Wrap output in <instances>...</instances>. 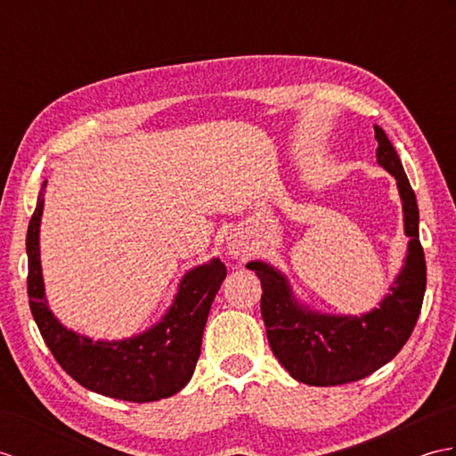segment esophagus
<instances>
[{
	"mask_svg": "<svg viewBox=\"0 0 456 456\" xmlns=\"http://www.w3.org/2000/svg\"><path fill=\"white\" fill-rule=\"evenodd\" d=\"M231 253H235V255H239V247H237V245H233V247H231Z\"/></svg>",
	"mask_w": 456,
	"mask_h": 456,
	"instance_id": "34e87169",
	"label": "esophagus"
}]
</instances>
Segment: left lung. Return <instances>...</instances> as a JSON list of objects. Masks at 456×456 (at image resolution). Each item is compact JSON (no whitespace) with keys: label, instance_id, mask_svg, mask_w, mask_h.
Masks as SVG:
<instances>
[{"label":"left lung","instance_id":"obj_1","mask_svg":"<svg viewBox=\"0 0 456 456\" xmlns=\"http://www.w3.org/2000/svg\"><path fill=\"white\" fill-rule=\"evenodd\" d=\"M378 164L398 180L403 225L410 237L405 266L378 309L361 317L323 315L297 305L286 278L260 260L248 263L263 286L260 314L270 348L297 382L338 386L362 380L390 362L408 343L421 312L425 255L419 243V211L398 152L380 127H374Z\"/></svg>","mask_w":456,"mask_h":456}]
</instances>
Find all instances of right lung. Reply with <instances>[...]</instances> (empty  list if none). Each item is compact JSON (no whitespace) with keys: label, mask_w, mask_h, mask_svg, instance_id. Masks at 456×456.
I'll list each match as a JSON object with an SVG mask.
<instances>
[{"label":"right lung","mask_w":456,"mask_h":456,"mask_svg":"<svg viewBox=\"0 0 456 456\" xmlns=\"http://www.w3.org/2000/svg\"><path fill=\"white\" fill-rule=\"evenodd\" d=\"M43 193L27 229V294L31 314L46 346L68 376L84 388L125 402H157L170 398L190 382L201 353V335L209 307L227 276L219 258L190 270L182 278L178 296L159 325L127 341H92L68 331L46 305L38 227L43 216Z\"/></svg>","instance_id":"add662e5"}]
</instances>
